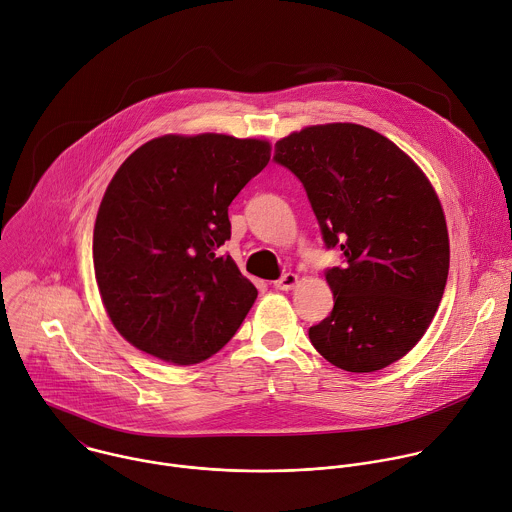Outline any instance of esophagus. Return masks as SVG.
Instances as JSON below:
<instances>
[{
	"instance_id": "1",
	"label": "esophagus",
	"mask_w": 512,
	"mask_h": 512,
	"mask_svg": "<svg viewBox=\"0 0 512 512\" xmlns=\"http://www.w3.org/2000/svg\"><path fill=\"white\" fill-rule=\"evenodd\" d=\"M297 281H299V277L295 273H285L281 279L273 281V285L277 289H281V291H289V289H293L297 285Z\"/></svg>"
}]
</instances>
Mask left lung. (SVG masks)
Here are the masks:
<instances>
[{
	"label": "left lung",
	"instance_id": "1",
	"mask_svg": "<svg viewBox=\"0 0 512 512\" xmlns=\"http://www.w3.org/2000/svg\"><path fill=\"white\" fill-rule=\"evenodd\" d=\"M273 160L301 181L327 249L333 309L309 327L333 366L366 374L404 358L442 299L450 245L440 201L418 168L380 132L317 124L275 142Z\"/></svg>",
	"mask_w": 512,
	"mask_h": 512
}]
</instances>
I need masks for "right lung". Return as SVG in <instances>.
Returning a JSON list of instances; mask_svg holds the SVG:
<instances>
[{
  "label": "right lung",
  "instance_id": "right-lung-1",
  "mask_svg": "<svg viewBox=\"0 0 512 512\" xmlns=\"http://www.w3.org/2000/svg\"><path fill=\"white\" fill-rule=\"evenodd\" d=\"M269 158L267 140L166 134L116 170L94 225V273L110 321L134 348L189 366L235 335L257 289L221 255L229 205Z\"/></svg>",
  "mask_w": 512,
  "mask_h": 512
}]
</instances>
